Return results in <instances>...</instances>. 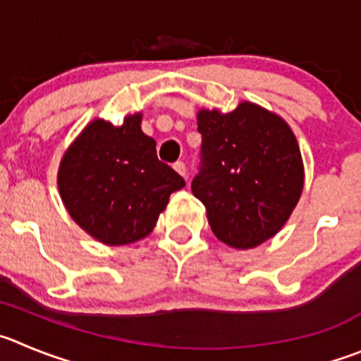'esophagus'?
<instances>
[{"instance_id": "1", "label": "esophagus", "mask_w": 361, "mask_h": 361, "mask_svg": "<svg viewBox=\"0 0 361 361\" xmlns=\"http://www.w3.org/2000/svg\"><path fill=\"white\" fill-rule=\"evenodd\" d=\"M173 167H174V171H176V173L180 174V176L187 178V165H185L183 161H176V164H174Z\"/></svg>"}]
</instances>
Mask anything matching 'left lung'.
Returning a JSON list of instances; mask_svg holds the SVG:
<instances>
[{"label": "left lung", "mask_w": 361, "mask_h": 361, "mask_svg": "<svg viewBox=\"0 0 361 361\" xmlns=\"http://www.w3.org/2000/svg\"><path fill=\"white\" fill-rule=\"evenodd\" d=\"M200 173L192 194L207 208L215 237L251 249L274 237L301 197L305 169L290 126L244 101L230 114L197 112Z\"/></svg>", "instance_id": "8db88e82"}]
</instances>
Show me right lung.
Returning a JSON list of instances; mask_svg holds the SVG:
<instances>
[{"mask_svg":"<svg viewBox=\"0 0 361 361\" xmlns=\"http://www.w3.org/2000/svg\"><path fill=\"white\" fill-rule=\"evenodd\" d=\"M140 114L121 126L96 119L62 157L59 190L74 222L106 245L147 237L173 192L185 180L157 157V142L140 130Z\"/></svg>","mask_w":361,"mask_h":361,"instance_id":"right-lung-1","label":"right lung"}]
</instances>
